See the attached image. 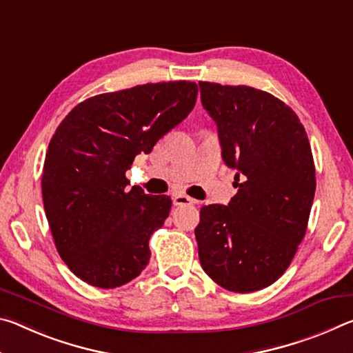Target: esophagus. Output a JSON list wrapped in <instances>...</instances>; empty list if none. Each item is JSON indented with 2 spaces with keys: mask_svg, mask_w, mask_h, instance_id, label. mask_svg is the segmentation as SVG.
Returning <instances> with one entry per match:
<instances>
[{
  "mask_svg": "<svg viewBox=\"0 0 353 353\" xmlns=\"http://www.w3.org/2000/svg\"><path fill=\"white\" fill-rule=\"evenodd\" d=\"M172 204L174 205H193L196 204V199L190 198L187 194H174L172 196Z\"/></svg>",
  "mask_w": 353,
  "mask_h": 353,
  "instance_id": "esophagus-1",
  "label": "esophagus"
}]
</instances>
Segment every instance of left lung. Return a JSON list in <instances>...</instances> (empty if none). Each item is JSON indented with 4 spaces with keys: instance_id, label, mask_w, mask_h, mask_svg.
<instances>
[{
    "instance_id": "obj_1",
    "label": "left lung",
    "mask_w": 353,
    "mask_h": 353,
    "mask_svg": "<svg viewBox=\"0 0 353 353\" xmlns=\"http://www.w3.org/2000/svg\"><path fill=\"white\" fill-rule=\"evenodd\" d=\"M199 87L238 188L229 205L201 208L194 235L202 270L229 291H259L288 270L305 235L316 190L312 148L301 119L271 93Z\"/></svg>"
}]
</instances>
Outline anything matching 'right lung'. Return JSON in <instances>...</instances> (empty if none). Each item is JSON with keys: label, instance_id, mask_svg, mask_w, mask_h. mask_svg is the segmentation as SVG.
I'll return each mask as SVG.
<instances>
[{"label": "right lung", "instance_id": "right-lung-1", "mask_svg": "<svg viewBox=\"0 0 353 353\" xmlns=\"http://www.w3.org/2000/svg\"><path fill=\"white\" fill-rule=\"evenodd\" d=\"M196 97L194 82L145 83L82 101L59 124L41 194L57 252L83 282L117 288L146 268L171 199L129 190L126 171L188 117Z\"/></svg>", "mask_w": 353, "mask_h": 353}]
</instances>
